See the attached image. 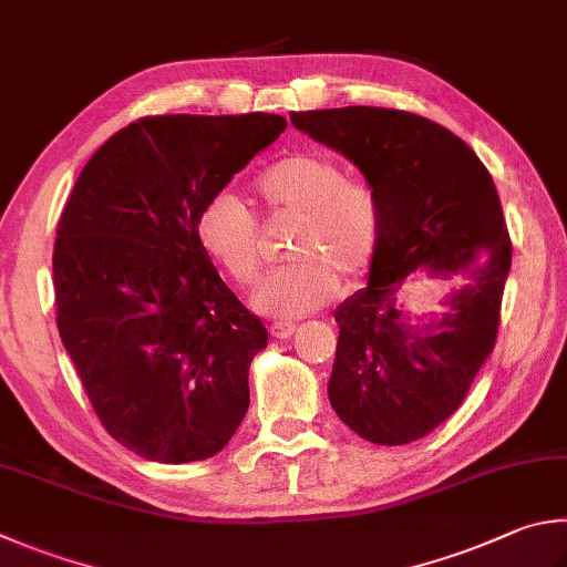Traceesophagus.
Listing matches in <instances>:
<instances>
[{
    "label": "esophagus",
    "mask_w": 567,
    "mask_h": 567,
    "mask_svg": "<svg viewBox=\"0 0 567 567\" xmlns=\"http://www.w3.org/2000/svg\"><path fill=\"white\" fill-rule=\"evenodd\" d=\"M295 332H297V324H292V322H275V324H270V334L275 339H290Z\"/></svg>",
    "instance_id": "esophagus-1"
}]
</instances>
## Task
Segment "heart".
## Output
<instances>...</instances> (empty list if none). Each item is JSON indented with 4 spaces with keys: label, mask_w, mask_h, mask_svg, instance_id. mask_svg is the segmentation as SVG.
<instances>
[{
    "label": "heart",
    "mask_w": 567,
    "mask_h": 567,
    "mask_svg": "<svg viewBox=\"0 0 567 567\" xmlns=\"http://www.w3.org/2000/svg\"><path fill=\"white\" fill-rule=\"evenodd\" d=\"M255 188L267 210L300 215L290 238V257L297 260L257 287V312L305 317L332 300L337 272L354 280L369 270L382 238V205L369 185L349 181L337 161L315 153L287 156L267 168ZM195 240L235 285L250 287L260 275V230L235 195L218 193L203 203Z\"/></svg>",
    "instance_id": "1"
}]
</instances>
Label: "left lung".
<instances>
[{
	"label": "left lung",
	"instance_id": "8db88e82",
	"mask_svg": "<svg viewBox=\"0 0 567 567\" xmlns=\"http://www.w3.org/2000/svg\"><path fill=\"white\" fill-rule=\"evenodd\" d=\"M290 118L352 161L382 205L369 285L334 312L329 401L372 444H409L454 414L496 344L511 270L498 190L466 143L416 113L347 106ZM419 266L460 280L439 320L398 310V287Z\"/></svg>",
	"mask_w": 567,
	"mask_h": 567
}]
</instances>
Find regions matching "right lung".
Instances as JSON below:
<instances>
[{
    "instance_id": "1",
    "label": "right lung",
    "mask_w": 567,
    "mask_h": 567,
    "mask_svg": "<svg viewBox=\"0 0 567 567\" xmlns=\"http://www.w3.org/2000/svg\"><path fill=\"white\" fill-rule=\"evenodd\" d=\"M287 128L275 113L146 116L81 171L54 243L56 327L109 434L148 461L218 454L267 329L195 240V215Z\"/></svg>"
}]
</instances>
